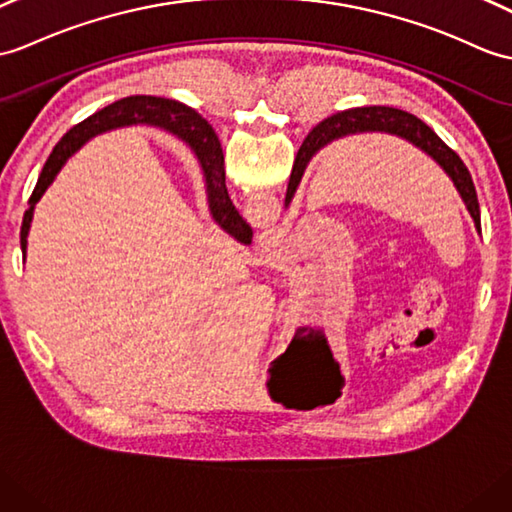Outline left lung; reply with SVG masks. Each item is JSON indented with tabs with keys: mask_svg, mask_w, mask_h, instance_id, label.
<instances>
[{
	"mask_svg": "<svg viewBox=\"0 0 512 512\" xmlns=\"http://www.w3.org/2000/svg\"><path fill=\"white\" fill-rule=\"evenodd\" d=\"M358 133L397 135L410 141V144H414L417 148H421L425 154H430V157L449 174L451 181H454L456 189L471 213V218L475 220V227L480 231V202H478V194H475V185L471 181L467 165L462 163L458 154L451 150L430 126L423 124L419 117L410 115L408 111L392 109V106H362V109H351V111L331 115L318 126H314L310 130V135L305 137L303 146L294 159L288 194H285V205L292 200L296 187L301 183V176L307 168V163H310V159L320 148L331 144L334 139L358 135Z\"/></svg>",
	"mask_w": 512,
	"mask_h": 512,
	"instance_id": "left-lung-1",
	"label": "left lung"
}]
</instances>
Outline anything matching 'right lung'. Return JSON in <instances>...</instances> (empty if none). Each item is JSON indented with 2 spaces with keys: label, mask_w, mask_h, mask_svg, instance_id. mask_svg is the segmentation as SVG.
I'll use <instances>...</instances> for the list:
<instances>
[{
  "label": "right lung",
  "mask_w": 512,
  "mask_h": 512,
  "mask_svg": "<svg viewBox=\"0 0 512 512\" xmlns=\"http://www.w3.org/2000/svg\"><path fill=\"white\" fill-rule=\"evenodd\" d=\"M130 124H152L170 130V133L178 135L183 141H187L196 157L202 165V172L207 178V192H209V207L211 216L220 227L235 235L237 240L248 244L253 237V231L248 224L242 220L240 213L233 207V202L227 192V183H224V154L222 146L218 141V135L213 133V128L207 124V120L183 106L181 102L165 100V98H152V95H130V98H122L113 104L106 106V109L93 113L87 117L85 122L74 126L69 133L58 141L56 148L52 150L50 157H47L43 170L39 174L37 187L28 200L30 209L23 213L21 222V251L26 255V237L30 231L32 222V209L37 205L43 192L54 181L56 172L63 168V163L74 154L89 137L95 133H102V130H109L115 126H130Z\"/></svg>",
  "instance_id": "right-lung-1"
}]
</instances>
